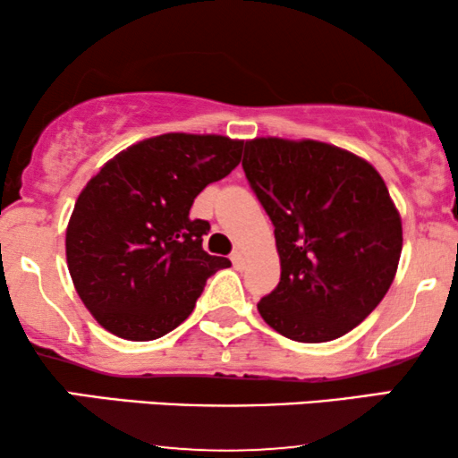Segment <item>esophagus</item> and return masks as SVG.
Returning a JSON list of instances; mask_svg holds the SVG:
<instances>
[{
  "mask_svg": "<svg viewBox=\"0 0 458 458\" xmlns=\"http://www.w3.org/2000/svg\"><path fill=\"white\" fill-rule=\"evenodd\" d=\"M231 262H233L235 268H243V265H246V256H243L240 250H235V252L231 254Z\"/></svg>",
  "mask_w": 458,
  "mask_h": 458,
  "instance_id": "34e87169",
  "label": "esophagus"
}]
</instances>
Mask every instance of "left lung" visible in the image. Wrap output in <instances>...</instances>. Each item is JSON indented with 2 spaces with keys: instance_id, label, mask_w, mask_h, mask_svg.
Segmentation results:
<instances>
[{
  "instance_id": "obj_1",
  "label": "left lung",
  "mask_w": 458,
  "mask_h": 458,
  "mask_svg": "<svg viewBox=\"0 0 458 458\" xmlns=\"http://www.w3.org/2000/svg\"><path fill=\"white\" fill-rule=\"evenodd\" d=\"M242 166L275 225L281 265L260 317L296 342L348 334L398 271L403 218L386 181L360 156L315 140L254 137Z\"/></svg>"
}]
</instances>
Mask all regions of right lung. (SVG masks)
Listing matches in <instances>:
<instances>
[{"label": "right lung", "instance_id": "obj_1", "mask_svg": "<svg viewBox=\"0 0 458 458\" xmlns=\"http://www.w3.org/2000/svg\"><path fill=\"white\" fill-rule=\"evenodd\" d=\"M242 140L165 133L137 141L87 181L66 227L68 273L87 310L123 340L149 342L191 315L229 259L202 250L191 218L206 185L233 171Z\"/></svg>", "mask_w": 458, "mask_h": 458}]
</instances>
